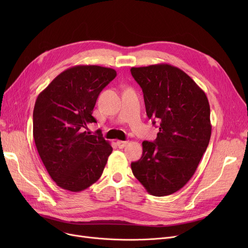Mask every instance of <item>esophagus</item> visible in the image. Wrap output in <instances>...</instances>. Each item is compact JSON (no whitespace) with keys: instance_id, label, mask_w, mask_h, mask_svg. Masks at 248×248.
Here are the masks:
<instances>
[{"instance_id":"1","label":"esophagus","mask_w":248,"mask_h":248,"mask_svg":"<svg viewBox=\"0 0 248 248\" xmlns=\"http://www.w3.org/2000/svg\"><path fill=\"white\" fill-rule=\"evenodd\" d=\"M126 145H127V141L126 140H117L116 141V146L119 147L120 149H123V148L126 147Z\"/></svg>"}]
</instances>
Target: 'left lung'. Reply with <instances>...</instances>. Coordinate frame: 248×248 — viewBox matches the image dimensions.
Here are the masks:
<instances>
[{
	"label": "left lung",
	"mask_w": 248,
	"mask_h": 248,
	"mask_svg": "<svg viewBox=\"0 0 248 248\" xmlns=\"http://www.w3.org/2000/svg\"><path fill=\"white\" fill-rule=\"evenodd\" d=\"M142 89L147 115L159 133L142 141L141 158L131 164L134 176L154 196H167L192 178L211 137L210 106L204 91L170 64L132 67Z\"/></svg>",
	"instance_id": "8db88e82"
}]
</instances>
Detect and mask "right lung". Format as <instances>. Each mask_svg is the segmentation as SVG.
I'll use <instances>...</instances> for the list:
<instances>
[{
  "mask_svg": "<svg viewBox=\"0 0 248 248\" xmlns=\"http://www.w3.org/2000/svg\"><path fill=\"white\" fill-rule=\"evenodd\" d=\"M116 76L112 68L77 65L58 76L38 95L33 110V137L50 177L62 189L82 191L100 178L112 152L93 111L96 99Z\"/></svg>",
  "mask_w": 248,
  "mask_h": 248,
  "instance_id": "1",
  "label": "right lung"
}]
</instances>
